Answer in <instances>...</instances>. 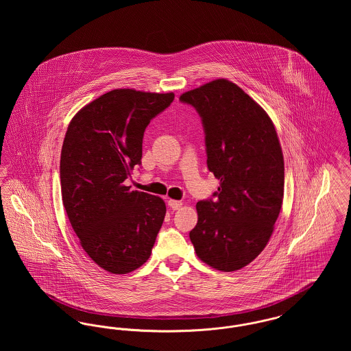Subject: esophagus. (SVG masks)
Instances as JSON below:
<instances>
[{
	"label": "esophagus",
	"instance_id": "34e87169",
	"mask_svg": "<svg viewBox=\"0 0 351 351\" xmlns=\"http://www.w3.org/2000/svg\"><path fill=\"white\" fill-rule=\"evenodd\" d=\"M183 204H182V201L178 200H169L168 201V206L172 209V210H178V209H180V206H182Z\"/></svg>",
	"mask_w": 351,
	"mask_h": 351
}]
</instances>
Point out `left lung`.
Returning <instances> with one entry per match:
<instances>
[{
  "instance_id": "8db88e82",
  "label": "left lung",
  "mask_w": 351,
  "mask_h": 351,
  "mask_svg": "<svg viewBox=\"0 0 351 351\" xmlns=\"http://www.w3.org/2000/svg\"><path fill=\"white\" fill-rule=\"evenodd\" d=\"M179 100L199 113L208 169L218 192L197 202L189 238L210 267L230 272L247 266L266 247L280 213L284 159L267 113L225 79L185 92Z\"/></svg>"
}]
</instances>
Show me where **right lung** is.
<instances>
[{
  "instance_id": "obj_1",
  "label": "right lung",
  "mask_w": 351,
  "mask_h": 351,
  "mask_svg": "<svg viewBox=\"0 0 351 351\" xmlns=\"http://www.w3.org/2000/svg\"><path fill=\"white\" fill-rule=\"evenodd\" d=\"M173 99L114 89L84 106L68 126L60 156L63 205L85 252L112 274L141 267L165 221V201L130 191L125 180L142 165L147 125Z\"/></svg>"
}]
</instances>
